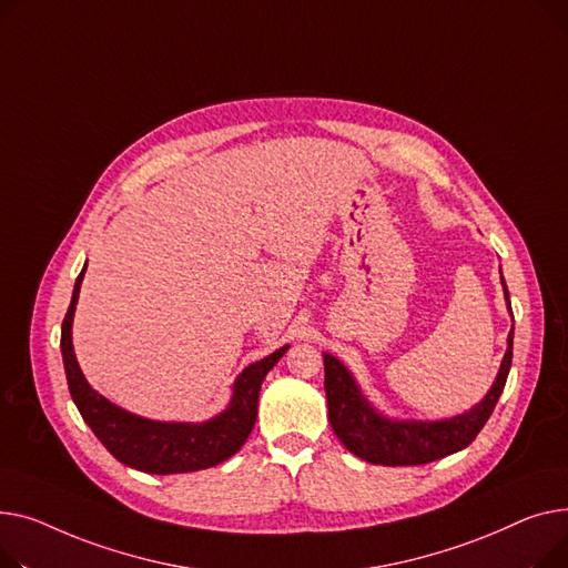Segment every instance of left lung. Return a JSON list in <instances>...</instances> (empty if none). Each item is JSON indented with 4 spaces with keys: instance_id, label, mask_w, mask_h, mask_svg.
Masks as SVG:
<instances>
[{
    "instance_id": "8db88e82",
    "label": "left lung",
    "mask_w": 568,
    "mask_h": 568,
    "mask_svg": "<svg viewBox=\"0 0 568 568\" xmlns=\"http://www.w3.org/2000/svg\"><path fill=\"white\" fill-rule=\"evenodd\" d=\"M503 288L507 307L511 312V300L505 280ZM511 348L514 327L507 337V353L503 357V364H499L497 378L488 394L468 413L438 422L389 419L381 415L366 402V396L359 392L346 366L335 355L323 353L325 396L332 430L337 433V438L348 452L374 465H392V468L394 465H424L456 454L468 447L488 422L511 369Z\"/></svg>"
}]
</instances>
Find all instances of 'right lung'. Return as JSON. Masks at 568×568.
Returning <instances> with one entry per match:
<instances>
[{"label":"right lung","mask_w":568,"mask_h":568,"mask_svg":"<svg viewBox=\"0 0 568 568\" xmlns=\"http://www.w3.org/2000/svg\"><path fill=\"white\" fill-rule=\"evenodd\" d=\"M84 271L87 265L75 282L71 307L61 323V357L73 402L82 419L95 433V438L128 468L149 475L206 470L236 454L254 428L261 383L288 351V346H282L268 357L245 366L243 374L233 383V394L226 410L211 417L209 422H155L132 415L108 402L103 394H98L87 383L73 353L71 329Z\"/></svg>","instance_id":"obj_1"}]
</instances>
